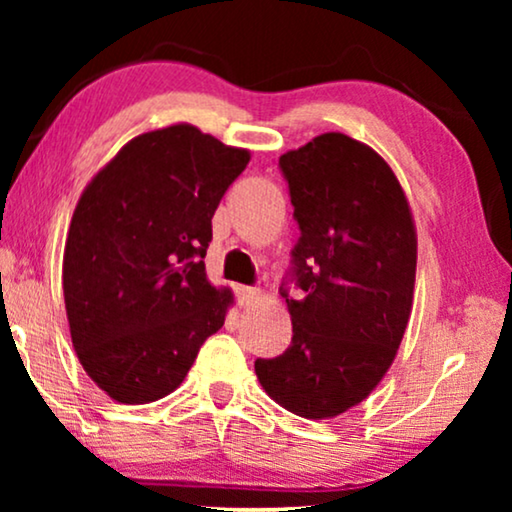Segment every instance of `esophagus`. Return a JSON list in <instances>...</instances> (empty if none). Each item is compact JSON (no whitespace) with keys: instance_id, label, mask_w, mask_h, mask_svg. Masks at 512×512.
<instances>
[{"instance_id":"34e87169","label":"esophagus","mask_w":512,"mask_h":512,"mask_svg":"<svg viewBox=\"0 0 512 512\" xmlns=\"http://www.w3.org/2000/svg\"><path fill=\"white\" fill-rule=\"evenodd\" d=\"M261 296V291L254 289V286H237L235 291V298H237V305L240 307H251Z\"/></svg>"}]
</instances>
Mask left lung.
I'll list each match as a JSON object with an SVG mask.
<instances>
[{"mask_svg": "<svg viewBox=\"0 0 512 512\" xmlns=\"http://www.w3.org/2000/svg\"><path fill=\"white\" fill-rule=\"evenodd\" d=\"M279 170L300 230L279 286L293 338L254 368L272 401L326 419L361 403L394 361L412 310L415 223L391 167L340 132L284 153Z\"/></svg>", "mask_w": 512, "mask_h": 512, "instance_id": "8db88e82", "label": "left lung"}]
</instances>
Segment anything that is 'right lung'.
I'll list each match as a JSON object with an SVG mask.
<instances>
[{"label": "right lung", "mask_w": 512, "mask_h": 512, "mask_svg": "<svg viewBox=\"0 0 512 512\" xmlns=\"http://www.w3.org/2000/svg\"><path fill=\"white\" fill-rule=\"evenodd\" d=\"M249 151L193 125L139 135L95 174L62 261L79 361L118 403L158 401L184 382L233 293L207 282L212 216Z\"/></svg>", "instance_id": "right-lung-1"}]
</instances>
